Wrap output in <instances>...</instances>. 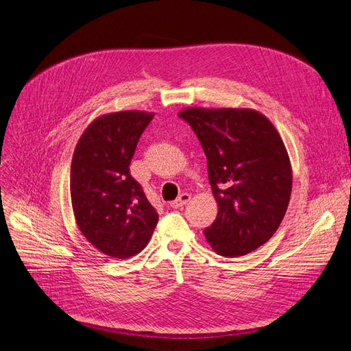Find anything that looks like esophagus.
<instances>
[{"label":"esophagus","instance_id":"obj_1","mask_svg":"<svg viewBox=\"0 0 351 351\" xmlns=\"http://www.w3.org/2000/svg\"><path fill=\"white\" fill-rule=\"evenodd\" d=\"M190 199H191V195H190L189 193H181L174 202H171V203H170V206H171L173 208L183 207L184 204H187V203L190 202Z\"/></svg>","mask_w":351,"mask_h":351}]
</instances>
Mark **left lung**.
<instances>
[{"label": "left lung", "mask_w": 351, "mask_h": 351, "mask_svg": "<svg viewBox=\"0 0 351 351\" xmlns=\"http://www.w3.org/2000/svg\"><path fill=\"white\" fill-rule=\"evenodd\" d=\"M203 147L219 213L204 229L219 255L236 258L268 242L289 204L288 152L269 119L252 109L180 112Z\"/></svg>", "instance_id": "left-lung-1"}]
</instances>
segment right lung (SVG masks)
I'll return each mask as SVG.
<instances>
[{
    "label": "right lung",
    "instance_id": "obj_1",
    "mask_svg": "<svg viewBox=\"0 0 351 351\" xmlns=\"http://www.w3.org/2000/svg\"><path fill=\"white\" fill-rule=\"evenodd\" d=\"M152 118L139 110L97 118L82 134L70 167V195L80 232L117 259L139 254L158 223L157 210L130 173L136 144Z\"/></svg>",
    "mask_w": 351,
    "mask_h": 351
}]
</instances>
